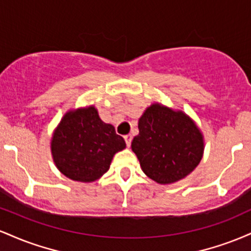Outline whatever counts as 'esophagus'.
<instances>
[{
    "mask_svg": "<svg viewBox=\"0 0 251 251\" xmlns=\"http://www.w3.org/2000/svg\"><path fill=\"white\" fill-rule=\"evenodd\" d=\"M124 139H125V143H126V145H127V148H129V146H131V142H132V135L131 134L124 135Z\"/></svg>",
    "mask_w": 251,
    "mask_h": 251,
    "instance_id": "1",
    "label": "esophagus"
}]
</instances>
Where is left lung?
Instances as JSON below:
<instances>
[{"mask_svg":"<svg viewBox=\"0 0 251 251\" xmlns=\"http://www.w3.org/2000/svg\"><path fill=\"white\" fill-rule=\"evenodd\" d=\"M138 128L139 134L133 138L131 148L144 174L152 180L175 183L200 164L203 134L184 112L153 103L139 118Z\"/></svg>","mask_w":251,"mask_h":251,"instance_id":"obj_1","label":"left lung"}]
</instances>
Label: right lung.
Instances as JSON below:
<instances>
[{
	"mask_svg": "<svg viewBox=\"0 0 251 251\" xmlns=\"http://www.w3.org/2000/svg\"><path fill=\"white\" fill-rule=\"evenodd\" d=\"M126 148L111 124L103 123L94 106L70 111L51 138L53 160L72 180L89 183L108 171L113 155Z\"/></svg>",
	"mask_w": 251,
	"mask_h": 251,
	"instance_id": "add662e5",
	"label": "right lung"
}]
</instances>
